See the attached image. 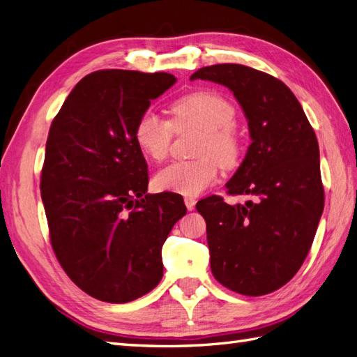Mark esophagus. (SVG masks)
Wrapping results in <instances>:
<instances>
[{
    "label": "esophagus",
    "mask_w": 357,
    "mask_h": 357,
    "mask_svg": "<svg viewBox=\"0 0 357 357\" xmlns=\"http://www.w3.org/2000/svg\"><path fill=\"white\" fill-rule=\"evenodd\" d=\"M184 202H185V206L188 211L195 210V205H196V197H192V196H185L184 197Z\"/></svg>",
    "instance_id": "1"
}]
</instances>
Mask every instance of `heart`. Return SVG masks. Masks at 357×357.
<instances>
[{
  "mask_svg": "<svg viewBox=\"0 0 357 357\" xmlns=\"http://www.w3.org/2000/svg\"><path fill=\"white\" fill-rule=\"evenodd\" d=\"M236 109L225 97L213 91H196L178 98L170 106V121L151 111L135 123V143L147 160L162 161L169 153L175 132L201 130L190 161H175L156 173L155 187L162 192L195 196L219 176L220 165L231 169L238 162L242 141L234 126Z\"/></svg>",
  "mask_w": 357,
  "mask_h": 357,
  "instance_id": "1",
  "label": "heart"
}]
</instances>
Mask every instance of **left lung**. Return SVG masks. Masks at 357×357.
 I'll return each mask as SVG.
<instances>
[{"mask_svg":"<svg viewBox=\"0 0 357 357\" xmlns=\"http://www.w3.org/2000/svg\"><path fill=\"white\" fill-rule=\"evenodd\" d=\"M233 91L250 128L251 146L220 196L196 204L206 222L214 278L237 294L277 291L301 268L324 210L319 146L300 102L283 82L238 63L204 66L192 77Z\"/></svg>","mask_w":357,"mask_h":357,"instance_id":"left-lung-1","label":"left lung"}]
</instances>
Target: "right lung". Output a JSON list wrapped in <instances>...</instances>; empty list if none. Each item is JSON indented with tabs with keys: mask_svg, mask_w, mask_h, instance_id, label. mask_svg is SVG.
Wrapping results in <instances>:
<instances>
[{
	"mask_svg": "<svg viewBox=\"0 0 357 357\" xmlns=\"http://www.w3.org/2000/svg\"><path fill=\"white\" fill-rule=\"evenodd\" d=\"M169 73L100 70L66 97L48 132L40 196L62 269L88 295L129 303L162 278L161 250L185 216L181 196L149 195L134 129L175 85Z\"/></svg>",
	"mask_w": 357,
	"mask_h": 357,
	"instance_id": "right-lung-1",
	"label": "right lung"
}]
</instances>
